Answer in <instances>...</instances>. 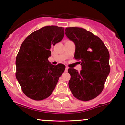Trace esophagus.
Instances as JSON below:
<instances>
[{
    "mask_svg": "<svg viewBox=\"0 0 125 125\" xmlns=\"http://www.w3.org/2000/svg\"><path fill=\"white\" fill-rule=\"evenodd\" d=\"M68 69H69V67H65V72H67Z\"/></svg>",
    "mask_w": 125,
    "mask_h": 125,
    "instance_id": "34e87169",
    "label": "esophagus"
}]
</instances>
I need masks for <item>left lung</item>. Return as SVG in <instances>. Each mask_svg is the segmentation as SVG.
<instances>
[{"mask_svg":"<svg viewBox=\"0 0 125 125\" xmlns=\"http://www.w3.org/2000/svg\"><path fill=\"white\" fill-rule=\"evenodd\" d=\"M65 34L75 45V58L80 60L81 70L68 69L69 89L81 101L99 95L110 72L109 53L101 39L84 28L67 27Z\"/></svg>","mask_w":125,"mask_h":125,"instance_id":"1","label":"left lung"}]
</instances>
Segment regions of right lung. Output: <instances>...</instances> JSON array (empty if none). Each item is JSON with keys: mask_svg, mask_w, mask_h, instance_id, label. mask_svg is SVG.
<instances>
[{"mask_svg": "<svg viewBox=\"0 0 125 125\" xmlns=\"http://www.w3.org/2000/svg\"><path fill=\"white\" fill-rule=\"evenodd\" d=\"M64 28L46 26L31 33L21 45L16 60V77L27 97L34 100L49 97L64 72L62 64L52 65L50 48L64 38Z\"/></svg>", "mask_w": 125, "mask_h": 125, "instance_id": "right-lung-1", "label": "right lung"}]
</instances>
